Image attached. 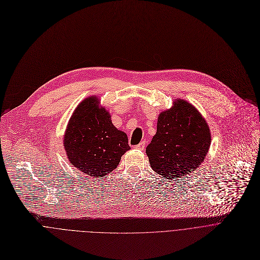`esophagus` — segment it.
<instances>
[{
	"instance_id": "esophagus-1",
	"label": "esophagus",
	"mask_w": 260,
	"mask_h": 260,
	"mask_svg": "<svg viewBox=\"0 0 260 260\" xmlns=\"http://www.w3.org/2000/svg\"><path fill=\"white\" fill-rule=\"evenodd\" d=\"M145 145H146V142H145V141H142L140 144H138V145L136 146V148H137V149H139V150H143Z\"/></svg>"
}]
</instances>
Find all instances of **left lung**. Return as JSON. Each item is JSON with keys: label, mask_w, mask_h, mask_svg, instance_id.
Listing matches in <instances>:
<instances>
[{"label": "left lung", "mask_w": 260, "mask_h": 260, "mask_svg": "<svg viewBox=\"0 0 260 260\" xmlns=\"http://www.w3.org/2000/svg\"><path fill=\"white\" fill-rule=\"evenodd\" d=\"M211 145L207 121L190 103L177 99L158 115L156 134L146 148L152 170L164 179H178L197 170Z\"/></svg>", "instance_id": "8db88e82"}]
</instances>
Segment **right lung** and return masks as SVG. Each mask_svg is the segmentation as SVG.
<instances>
[{"label": "right lung", "instance_id": "obj_1", "mask_svg": "<svg viewBox=\"0 0 260 260\" xmlns=\"http://www.w3.org/2000/svg\"><path fill=\"white\" fill-rule=\"evenodd\" d=\"M70 162L83 174L101 178L117 168L131 149L127 136L117 129L96 96L83 100L74 111L63 137Z\"/></svg>", "mask_w": 260, "mask_h": 260}]
</instances>
